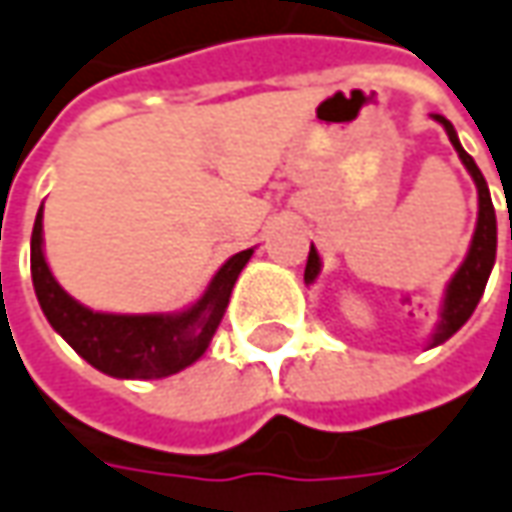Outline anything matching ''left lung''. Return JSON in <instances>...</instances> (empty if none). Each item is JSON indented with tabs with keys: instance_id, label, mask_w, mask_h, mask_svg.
<instances>
[{
	"instance_id": "obj_1",
	"label": "left lung",
	"mask_w": 512,
	"mask_h": 512,
	"mask_svg": "<svg viewBox=\"0 0 512 512\" xmlns=\"http://www.w3.org/2000/svg\"><path fill=\"white\" fill-rule=\"evenodd\" d=\"M435 120L444 125L450 143L456 145L458 157L461 163L467 166V171L473 174L478 189V223L476 234H473V246H470V255L461 263V269L456 272V278L450 280L447 286V298H444V312H441V326L435 332L433 346L444 344L447 338H453L458 329L467 323V318L476 312L478 300L484 295V286H487V278H490V269L496 263V209H493V200H490V189H487V180L484 174L478 171L476 160L461 148L456 137V128L450 125V120H444L441 114H435ZM510 240H512V226H510ZM321 272V257L315 252V246L309 249V260H306V272H303V280L312 283Z\"/></svg>"
}]
</instances>
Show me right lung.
Returning a JSON list of instances; mask_svg holds the SVG:
<instances>
[{
  "label": "right lung",
  "instance_id": "right-lung-1",
  "mask_svg": "<svg viewBox=\"0 0 512 512\" xmlns=\"http://www.w3.org/2000/svg\"><path fill=\"white\" fill-rule=\"evenodd\" d=\"M249 257L252 249L229 257L206 295L180 315H102L77 303L51 275L42 255V209L31 234V278L45 318L77 355L114 378H166L194 364L212 341Z\"/></svg>",
  "mask_w": 512,
  "mask_h": 512
}]
</instances>
